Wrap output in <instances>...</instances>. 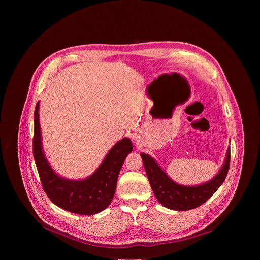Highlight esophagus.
<instances>
[{
    "label": "esophagus",
    "mask_w": 260,
    "mask_h": 260,
    "mask_svg": "<svg viewBox=\"0 0 260 260\" xmlns=\"http://www.w3.org/2000/svg\"><path fill=\"white\" fill-rule=\"evenodd\" d=\"M135 140H136V141H137V139H135Z\"/></svg>",
    "instance_id": "34e87169"
}]
</instances>
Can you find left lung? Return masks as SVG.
Masks as SVG:
<instances>
[{
  "label": "left lung",
  "instance_id": "1",
  "mask_svg": "<svg viewBox=\"0 0 260 260\" xmlns=\"http://www.w3.org/2000/svg\"><path fill=\"white\" fill-rule=\"evenodd\" d=\"M144 168L157 201L168 209L187 211L206 203L224 182L231 164V148L220 172L210 181L199 186H183L172 181L149 155L141 154Z\"/></svg>",
  "mask_w": 260,
  "mask_h": 260
}]
</instances>
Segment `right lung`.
Listing matches in <instances>:
<instances>
[{"mask_svg": "<svg viewBox=\"0 0 260 260\" xmlns=\"http://www.w3.org/2000/svg\"><path fill=\"white\" fill-rule=\"evenodd\" d=\"M39 102L34 113L32 153L42 187L49 200L57 207L80 215H92L105 210L112 201L120 169L133 150L129 139H122L109 151L102 165L90 177L71 181L54 174L47 162L41 146Z\"/></svg>", "mask_w": 260, "mask_h": 260, "instance_id": "obj_1", "label": "right lung"}]
</instances>
